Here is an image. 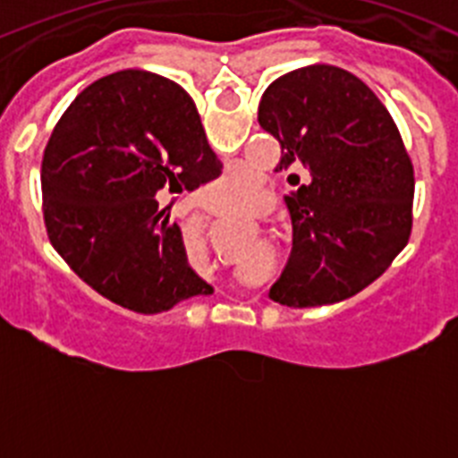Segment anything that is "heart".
<instances>
[{
	"label": "heart",
	"mask_w": 458,
	"mask_h": 458,
	"mask_svg": "<svg viewBox=\"0 0 458 458\" xmlns=\"http://www.w3.org/2000/svg\"><path fill=\"white\" fill-rule=\"evenodd\" d=\"M259 190V176L248 167H238L226 172L210 188V194H217L222 204H238V201H252Z\"/></svg>",
	"instance_id": "1"
}]
</instances>
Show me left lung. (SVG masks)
<instances>
[{
	"label": "left lung",
	"mask_w": 458,
	"mask_h": 458,
	"mask_svg": "<svg viewBox=\"0 0 458 458\" xmlns=\"http://www.w3.org/2000/svg\"><path fill=\"white\" fill-rule=\"evenodd\" d=\"M259 125L282 147L275 172H307L284 197L293 248L268 295L286 307L346 301L386 273L411 236L415 176L402 135L362 80L326 64L275 80Z\"/></svg>",
	"instance_id": "obj_1"
}]
</instances>
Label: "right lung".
Returning a JSON list of instances; mask_svg holds the SVG:
<instances>
[{"instance_id": "right-lung-1", "label": "right lung", "mask_w": 458, "mask_h": 458, "mask_svg": "<svg viewBox=\"0 0 458 458\" xmlns=\"http://www.w3.org/2000/svg\"><path fill=\"white\" fill-rule=\"evenodd\" d=\"M222 163L192 98L167 78L119 71L68 105L43 153V216L72 273L107 301L157 314L210 284L188 264L160 190H194Z\"/></svg>"}]
</instances>
